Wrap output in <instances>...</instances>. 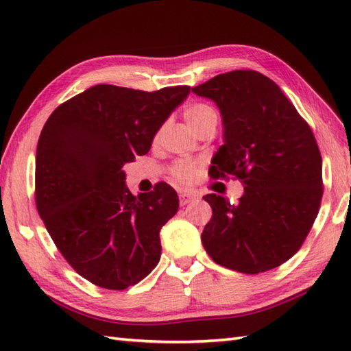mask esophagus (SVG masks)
Here are the masks:
<instances>
[{
    "label": "esophagus",
    "mask_w": 351,
    "mask_h": 351,
    "mask_svg": "<svg viewBox=\"0 0 351 351\" xmlns=\"http://www.w3.org/2000/svg\"><path fill=\"white\" fill-rule=\"evenodd\" d=\"M195 199H196V196L191 195V193H189V191H181V193H180V205H181V206L189 205V204L193 202V200H195Z\"/></svg>",
    "instance_id": "esophagus-1"
}]
</instances>
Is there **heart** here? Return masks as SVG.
<instances>
[{
	"label": "heart",
	"instance_id": "obj_1",
	"mask_svg": "<svg viewBox=\"0 0 351 351\" xmlns=\"http://www.w3.org/2000/svg\"><path fill=\"white\" fill-rule=\"evenodd\" d=\"M184 119L196 134L202 132L208 128H215V125H217V113H215V110L206 102L189 104V106L184 108ZM158 136L160 132L155 136V140L158 138ZM169 171L170 176L173 178L175 181L189 184L196 180L199 171V162L190 160H178L171 164Z\"/></svg>",
	"mask_w": 351,
	"mask_h": 351
}]
</instances>
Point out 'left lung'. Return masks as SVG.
Segmentation results:
<instances>
[{"instance_id": "1", "label": "left lung", "mask_w": 351, "mask_h": 351, "mask_svg": "<svg viewBox=\"0 0 351 351\" xmlns=\"http://www.w3.org/2000/svg\"><path fill=\"white\" fill-rule=\"evenodd\" d=\"M220 108L225 143L211 178L244 185L237 205L217 195L204 199L213 217L202 244L214 263L258 274L294 256L314 225L323 197V161L311 126L273 80L232 71L191 88Z\"/></svg>"}]
</instances>
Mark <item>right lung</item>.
Masks as SVG:
<instances>
[{
	"mask_svg": "<svg viewBox=\"0 0 351 351\" xmlns=\"http://www.w3.org/2000/svg\"><path fill=\"white\" fill-rule=\"evenodd\" d=\"M190 93L98 84L58 106L36 152V206L69 265L93 285L126 289L156 267L160 230L180 206L158 182L136 197L123 164L151 149L154 136Z\"/></svg>",
	"mask_w": 351,
	"mask_h": 351,
	"instance_id": "right-lung-1",
	"label": "right lung"
}]
</instances>
